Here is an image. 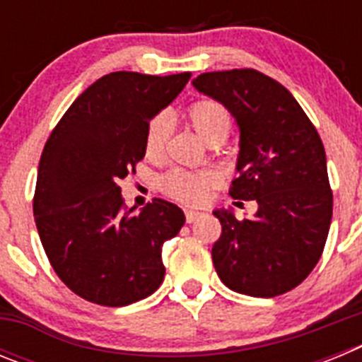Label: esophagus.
I'll list each match as a JSON object with an SVG mask.
<instances>
[{
  "mask_svg": "<svg viewBox=\"0 0 362 362\" xmlns=\"http://www.w3.org/2000/svg\"><path fill=\"white\" fill-rule=\"evenodd\" d=\"M201 212H196V210H185V217H187V223H194L196 219H199Z\"/></svg>",
  "mask_w": 362,
  "mask_h": 362,
  "instance_id": "34e87169",
  "label": "esophagus"
}]
</instances>
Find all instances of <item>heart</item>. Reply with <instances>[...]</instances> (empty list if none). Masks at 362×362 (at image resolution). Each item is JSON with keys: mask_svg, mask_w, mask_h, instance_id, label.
<instances>
[{"mask_svg": "<svg viewBox=\"0 0 362 362\" xmlns=\"http://www.w3.org/2000/svg\"><path fill=\"white\" fill-rule=\"evenodd\" d=\"M187 119L197 136L206 145L217 146L225 141L232 130V116L228 108L217 99H197L187 108ZM170 136V119L166 114H158L150 119L145 132V153L148 158H159ZM217 181L212 170H172L161 179V190L172 199L185 204H199L206 192Z\"/></svg>", "mask_w": 362, "mask_h": 362, "instance_id": "obj_1", "label": "heart"}]
</instances>
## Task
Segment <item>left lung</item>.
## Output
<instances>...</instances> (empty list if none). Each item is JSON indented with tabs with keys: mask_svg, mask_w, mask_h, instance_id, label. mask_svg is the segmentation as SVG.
I'll return each instance as SVG.
<instances>
[{
	"mask_svg": "<svg viewBox=\"0 0 362 362\" xmlns=\"http://www.w3.org/2000/svg\"><path fill=\"white\" fill-rule=\"evenodd\" d=\"M239 127V177L233 199L257 201L252 219L216 210L221 238L214 243L217 276L230 290L276 297L300 284L321 259L334 196L317 130L279 81L254 69L204 72L194 79Z\"/></svg>",
	"mask_w": 362,
	"mask_h": 362,
	"instance_id": "8db88e82",
	"label": "left lung"
}]
</instances>
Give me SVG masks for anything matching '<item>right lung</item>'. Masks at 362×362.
Segmentation results:
<instances>
[{
    "instance_id": "add662e5",
    "label": "right lung",
    "mask_w": 362,
    "mask_h": 362,
    "mask_svg": "<svg viewBox=\"0 0 362 362\" xmlns=\"http://www.w3.org/2000/svg\"><path fill=\"white\" fill-rule=\"evenodd\" d=\"M190 76L107 74L47 139L32 204L37 233L57 277L83 299L127 306L165 279L163 243L185 225L183 210L156 197L137 214L124 206L119 181L145 158L150 119Z\"/></svg>"
}]
</instances>
